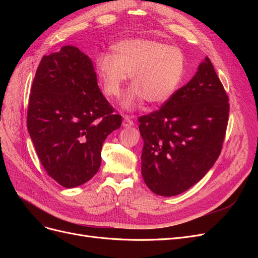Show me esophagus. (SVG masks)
I'll return each instance as SVG.
<instances>
[{
    "label": "esophagus",
    "mask_w": 258,
    "mask_h": 258,
    "mask_svg": "<svg viewBox=\"0 0 258 258\" xmlns=\"http://www.w3.org/2000/svg\"><path fill=\"white\" fill-rule=\"evenodd\" d=\"M122 126L124 128H129V127L135 126V122L130 118V116H124V118L122 120Z\"/></svg>",
    "instance_id": "obj_1"
}]
</instances>
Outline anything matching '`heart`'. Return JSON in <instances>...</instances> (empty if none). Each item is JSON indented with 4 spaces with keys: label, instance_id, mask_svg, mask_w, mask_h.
Listing matches in <instances>:
<instances>
[{
    "label": "heart",
    "instance_id": "b5f03b06",
    "mask_svg": "<svg viewBox=\"0 0 258 258\" xmlns=\"http://www.w3.org/2000/svg\"><path fill=\"white\" fill-rule=\"evenodd\" d=\"M112 51L96 60L98 80L108 98L121 96L128 75L134 87L121 102L128 111L144 100L159 105L172 97L185 70V56L178 47L151 38H128L116 43Z\"/></svg>",
    "mask_w": 258,
    "mask_h": 258
}]
</instances>
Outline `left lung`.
<instances>
[{"label": "left lung", "instance_id": "1", "mask_svg": "<svg viewBox=\"0 0 258 258\" xmlns=\"http://www.w3.org/2000/svg\"><path fill=\"white\" fill-rule=\"evenodd\" d=\"M228 100L207 57L196 75L159 110L139 117L142 176L153 192L176 196L213 167L227 128Z\"/></svg>", "mask_w": 258, "mask_h": 258}]
</instances>
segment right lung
Segmentation results:
<instances>
[{
  "label": "right lung",
  "mask_w": 258,
  "mask_h": 258,
  "mask_svg": "<svg viewBox=\"0 0 258 258\" xmlns=\"http://www.w3.org/2000/svg\"><path fill=\"white\" fill-rule=\"evenodd\" d=\"M121 116L101 92L91 59L68 45L44 56L31 87L27 127L47 174L67 188L88 182Z\"/></svg>",
  "instance_id": "right-lung-1"
}]
</instances>
